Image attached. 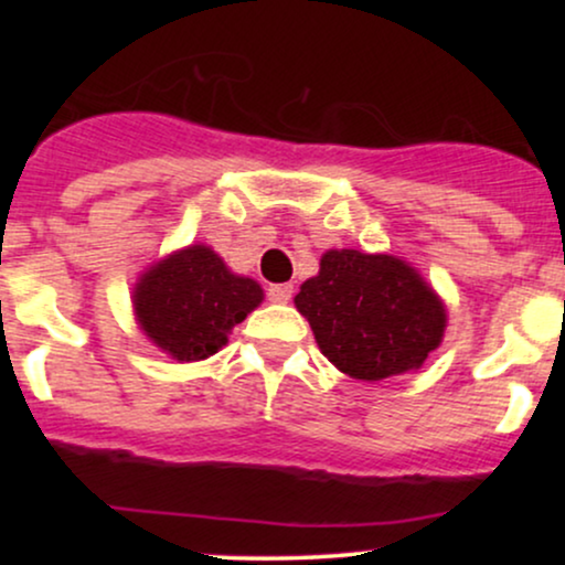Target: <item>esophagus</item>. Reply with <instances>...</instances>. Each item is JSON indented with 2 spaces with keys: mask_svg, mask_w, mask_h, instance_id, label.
Segmentation results:
<instances>
[{
  "mask_svg": "<svg viewBox=\"0 0 565 565\" xmlns=\"http://www.w3.org/2000/svg\"><path fill=\"white\" fill-rule=\"evenodd\" d=\"M268 300L270 302H289L291 300V284H270Z\"/></svg>",
  "mask_w": 565,
  "mask_h": 565,
  "instance_id": "esophagus-1",
  "label": "esophagus"
}]
</instances>
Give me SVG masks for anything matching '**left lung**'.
<instances>
[{"mask_svg": "<svg viewBox=\"0 0 565 565\" xmlns=\"http://www.w3.org/2000/svg\"><path fill=\"white\" fill-rule=\"evenodd\" d=\"M297 310L340 372L377 382L419 369L446 327L444 302L404 260L332 249L300 287Z\"/></svg>", "mask_w": 565, "mask_h": 565, "instance_id": "1", "label": "left lung"}]
</instances>
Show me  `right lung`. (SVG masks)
<instances>
[{"label": "right lung", "mask_w": 565, "mask_h": 565, "mask_svg": "<svg viewBox=\"0 0 565 565\" xmlns=\"http://www.w3.org/2000/svg\"><path fill=\"white\" fill-rule=\"evenodd\" d=\"M263 300L260 284L233 276L206 246H188L148 270L135 291L142 332L178 361H201Z\"/></svg>", "instance_id": "obj_1"}]
</instances>
